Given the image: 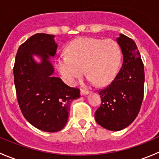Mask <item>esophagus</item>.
Wrapping results in <instances>:
<instances>
[{
	"label": "esophagus",
	"mask_w": 159,
	"mask_h": 159,
	"mask_svg": "<svg viewBox=\"0 0 159 159\" xmlns=\"http://www.w3.org/2000/svg\"><path fill=\"white\" fill-rule=\"evenodd\" d=\"M89 94V91H86V90H84V89H81V95L84 96V95H87V94Z\"/></svg>",
	"instance_id": "esophagus-1"
}]
</instances>
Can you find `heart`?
<instances>
[{
	"instance_id": "heart-1",
	"label": "heart",
	"mask_w": 159,
	"mask_h": 159,
	"mask_svg": "<svg viewBox=\"0 0 159 159\" xmlns=\"http://www.w3.org/2000/svg\"><path fill=\"white\" fill-rule=\"evenodd\" d=\"M67 57L58 58L56 66L70 85H74L84 74L91 84H110L118 74L122 53L113 39L81 37L72 41L66 48Z\"/></svg>"
}]
</instances>
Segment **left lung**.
<instances>
[{
	"label": "left lung",
	"mask_w": 159,
	"mask_h": 159,
	"mask_svg": "<svg viewBox=\"0 0 159 159\" xmlns=\"http://www.w3.org/2000/svg\"><path fill=\"white\" fill-rule=\"evenodd\" d=\"M116 41L122 52V66L109 85L99 91L102 104L94 114L96 122L110 131H120L131 125L144 97V65L137 45L122 34Z\"/></svg>",
	"instance_id": "8db88e82"
}]
</instances>
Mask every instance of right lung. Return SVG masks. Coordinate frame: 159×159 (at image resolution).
<instances>
[{"label": "right lung", "instance_id": "add662e5", "mask_svg": "<svg viewBox=\"0 0 159 159\" xmlns=\"http://www.w3.org/2000/svg\"><path fill=\"white\" fill-rule=\"evenodd\" d=\"M57 48L54 35L38 33L19 47L14 67V84L24 117L33 126L47 132L61 130L68 119L70 103L80 98V90L53 76ZM34 56L40 57L37 62Z\"/></svg>", "mask_w": 159, "mask_h": 159}]
</instances>
